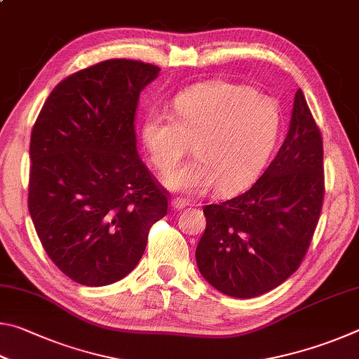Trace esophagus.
I'll list each match as a JSON object with an SVG mask.
<instances>
[{"label":"esophagus","mask_w":359,"mask_h":359,"mask_svg":"<svg viewBox=\"0 0 359 359\" xmlns=\"http://www.w3.org/2000/svg\"><path fill=\"white\" fill-rule=\"evenodd\" d=\"M171 205H172V209H175V210H184L185 208L190 205V203L185 201V199H182V198H175V199H172Z\"/></svg>","instance_id":"1"}]
</instances>
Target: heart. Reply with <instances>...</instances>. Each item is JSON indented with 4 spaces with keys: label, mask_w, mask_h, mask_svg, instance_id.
Wrapping results in <instances>:
<instances>
[{
    "label": "heart",
    "mask_w": 359,
    "mask_h": 359,
    "mask_svg": "<svg viewBox=\"0 0 359 359\" xmlns=\"http://www.w3.org/2000/svg\"><path fill=\"white\" fill-rule=\"evenodd\" d=\"M280 131L276 102L245 85L210 81L185 90L172 101V115H145L141 136L149 160L169 174L193 145L196 160L166 179L168 188L220 194L247 188L263 169Z\"/></svg>",
    "instance_id": "obj_1"
}]
</instances>
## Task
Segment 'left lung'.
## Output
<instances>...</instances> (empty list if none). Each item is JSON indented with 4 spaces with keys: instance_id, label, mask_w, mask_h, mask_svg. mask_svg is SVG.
Instances as JSON below:
<instances>
[{
    "instance_id": "8db88e82",
    "label": "left lung",
    "mask_w": 359,
    "mask_h": 359,
    "mask_svg": "<svg viewBox=\"0 0 359 359\" xmlns=\"http://www.w3.org/2000/svg\"><path fill=\"white\" fill-rule=\"evenodd\" d=\"M323 196V139L297 90L288 135L263 175L239 196L204 208L199 272L241 299L274 290L306 257Z\"/></svg>"
}]
</instances>
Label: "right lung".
<instances>
[{
  "label": "right lung",
  "mask_w": 359,
  "mask_h": 359,
  "mask_svg": "<svg viewBox=\"0 0 359 359\" xmlns=\"http://www.w3.org/2000/svg\"><path fill=\"white\" fill-rule=\"evenodd\" d=\"M160 68L106 60L48 95L29 142L28 210L55 266L71 280L104 287L135 269L168 196L137 154L139 95Z\"/></svg>",
  "instance_id": "right-lung-1"
}]
</instances>
